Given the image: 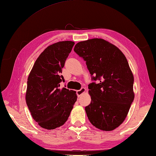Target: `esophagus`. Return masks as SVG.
<instances>
[{"label":"esophagus","mask_w":156,"mask_h":156,"mask_svg":"<svg viewBox=\"0 0 156 156\" xmlns=\"http://www.w3.org/2000/svg\"><path fill=\"white\" fill-rule=\"evenodd\" d=\"M86 91H87V88H82L80 89V90L76 91V94H77L78 97H80V96H81L82 94H84Z\"/></svg>","instance_id":"esophagus-1"}]
</instances>
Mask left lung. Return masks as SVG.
I'll use <instances>...</instances> for the list:
<instances>
[{
	"mask_svg": "<svg viewBox=\"0 0 156 156\" xmlns=\"http://www.w3.org/2000/svg\"><path fill=\"white\" fill-rule=\"evenodd\" d=\"M74 51L86 61L92 76L88 85L90 104L85 107L89 121L100 130L121 125L133 101V74L127 58L117 46L103 39L78 42Z\"/></svg>",
	"mask_w": 156,
	"mask_h": 156,
	"instance_id": "1",
	"label": "left lung"
}]
</instances>
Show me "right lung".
Segmentation results:
<instances>
[{
	"instance_id": "1",
	"label": "right lung",
	"mask_w": 156,
	"mask_h": 156,
	"mask_svg": "<svg viewBox=\"0 0 156 156\" xmlns=\"http://www.w3.org/2000/svg\"><path fill=\"white\" fill-rule=\"evenodd\" d=\"M74 42L49 45L36 59L27 79L25 100L33 119L41 127L54 129L64 125L77 100L76 92L60 88L62 69Z\"/></svg>"
}]
</instances>
